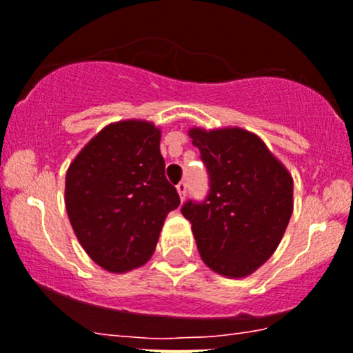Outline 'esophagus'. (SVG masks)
Segmentation results:
<instances>
[{
  "mask_svg": "<svg viewBox=\"0 0 353 353\" xmlns=\"http://www.w3.org/2000/svg\"><path fill=\"white\" fill-rule=\"evenodd\" d=\"M177 193H179V198L181 200H183L184 196H186V190H188V183L186 181H181L179 184H177Z\"/></svg>",
  "mask_w": 353,
  "mask_h": 353,
  "instance_id": "obj_1",
  "label": "esophagus"
}]
</instances>
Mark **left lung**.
Returning <instances> with one entry per match:
<instances>
[{"label": "left lung", "instance_id": "obj_1", "mask_svg": "<svg viewBox=\"0 0 353 353\" xmlns=\"http://www.w3.org/2000/svg\"><path fill=\"white\" fill-rule=\"evenodd\" d=\"M207 167L205 200H188L198 252L212 271L245 278L274 253L293 212V179L259 136L243 129H191Z\"/></svg>", "mask_w": 353, "mask_h": 353}]
</instances>
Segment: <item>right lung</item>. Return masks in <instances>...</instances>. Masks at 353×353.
<instances>
[{
	"label": "right lung",
	"mask_w": 353,
	"mask_h": 353,
	"mask_svg": "<svg viewBox=\"0 0 353 353\" xmlns=\"http://www.w3.org/2000/svg\"><path fill=\"white\" fill-rule=\"evenodd\" d=\"M160 153V129L122 121L98 132L65 177V207L85 253L110 272L139 268L155 252L163 221L179 207Z\"/></svg>",
	"instance_id": "obj_1"
}]
</instances>
